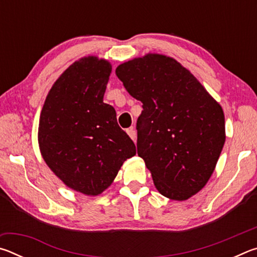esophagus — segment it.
Wrapping results in <instances>:
<instances>
[{
	"label": "esophagus",
	"mask_w": 257,
	"mask_h": 257,
	"mask_svg": "<svg viewBox=\"0 0 257 257\" xmlns=\"http://www.w3.org/2000/svg\"><path fill=\"white\" fill-rule=\"evenodd\" d=\"M127 134L129 135V137L132 138L134 142H136V138H137V133H136V130H135V128H134V127L129 128V129L127 130Z\"/></svg>",
	"instance_id": "esophagus-1"
}]
</instances>
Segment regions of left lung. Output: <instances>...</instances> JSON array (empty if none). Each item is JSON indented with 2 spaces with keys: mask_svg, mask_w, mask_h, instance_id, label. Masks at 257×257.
I'll list each match as a JSON object with an SVG mask.
<instances>
[{
  "mask_svg": "<svg viewBox=\"0 0 257 257\" xmlns=\"http://www.w3.org/2000/svg\"><path fill=\"white\" fill-rule=\"evenodd\" d=\"M116 77L143 103L137 153L163 196L185 201L212 176L225 141L222 107L175 59L147 54L116 68Z\"/></svg>",
  "mask_w": 257,
  "mask_h": 257,
  "instance_id": "1",
  "label": "left lung"
}]
</instances>
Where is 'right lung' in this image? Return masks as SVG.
Instances as JSON below:
<instances>
[{
  "label": "right lung",
  "mask_w": 257,
  "mask_h": 257,
  "mask_svg": "<svg viewBox=\"0 0 257 257\" xmlns=\"http://www.w3.org/2000/svg\"><path fill=\"white\" fill-rule=\"evenodd\" d=\"M111 64L95 56L71 64L42 108L38 143L49 168L73 190L96 196L112 184L136 146L103 102Z\"/></svg>",
  "instance_id": "add662e5"
}]
</instances>
